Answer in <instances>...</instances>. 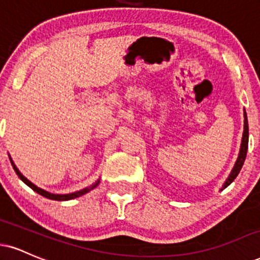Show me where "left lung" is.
Segmentation results:
<instances>
[{"mask_svg":"<svg viewBox=\"0 0 260 260\" xmlns=\"http://www.w3.org/2000/svg\"><path fill=\"white\" fill-rule=\"evenodd\" d=\"M247 149H248V121H247V115L245 111V131H243V137H242V143H241L240 154H239V157H237L235 166H234L233 171H231L229 178H228L226 181H225V184L223 185V189H225L226 186H229L230 184L235 180V178L239 176L241 168H242V166H243V162H245V160H246Z\"/></svg>","mask_w":260,"mask_h":260,"instance_id":"obj_1","label":"left lung"}]
</instances>
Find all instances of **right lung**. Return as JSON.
<instances>
[{
	"instance_id": "add662e5",
	"label": "right lung",
	"mask_w": 260,
	"mask_h": 260,
	"mask_svg": "<svg viewBox=\"0 0 260 260\" xmlns=\"http://www.w3.org/2000/svg\"><path fill=\"white\" fill-rule=\"evenodd\" d=\"M11 164H12V166H13V168H14L15 173L18 174V177H19L20 179L23 180L24 183L26 184L27 186H30L31 189L34 190V191H36L37 193H40V195H42L43 198L51 199V200H55V201H68V200H73V199H76V198H79V196H82V195H84V193H87V192H88V191H90V190H92V189H94V187H95V186L98 185V184H99V180H98V181H95V183L93 184V185H90L89 187H86V189L81 190V191L73 192V193H68V195H54V193L47 192V191H45V190L40 189V187H37L36 185H34V184L31 183V181L27 180L26 178H25V177L23 176V174L20 173L19 170H18V168L15 167V165L13 164V161H12V160H11Z\"/></svg>"
}]
</instances>
